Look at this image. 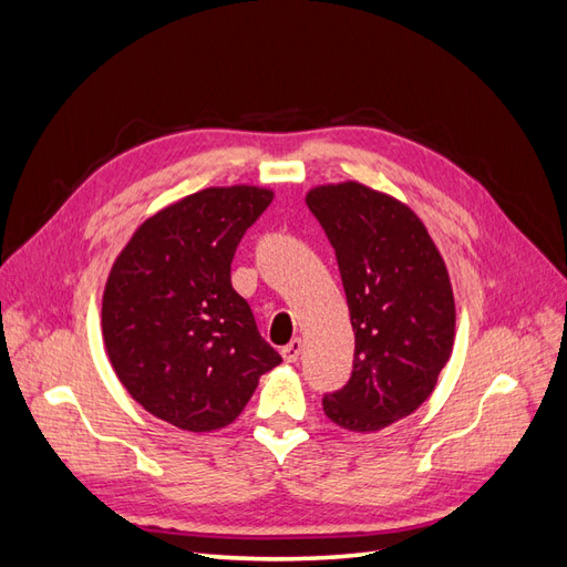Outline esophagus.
I'll return each mask as SVG.
<instances>
[{"mask_svg":"<svg viewBox=\"0 0 567 567\" xmlns=\"http://www.w3.org/2000/svg\"><path fill=\"white\" fill-rule=\"evenodd\" d=\"M300 352H302V340H300V338H293V340H290L288 346L281 350L284 359H286V362H290V364L298 362V359H300Z\"/></svg>","mask_w":567,"mask_h":567,"instance_id":"obj_1","label":"esophagus"}]
</instances>
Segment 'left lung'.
<instances>
[{
    "label": "left lung",
    "mask_w": 567,
    "mask_h": 567,
    "mask_svg": "<svg viewBox=\"0 0 567 567\" xmlns=\"http://www.w3.org/2000/svg\"><path fill=\"white\" fill-rule=\"evenodd\" d=\"M336 250L354 331L350 381L321 400L352 433H373L416 411L454 346V293L431 234L404 203L359 182L307 194Z\"/></svg>",
    "instance_id": "left-lung-1"
}]
</instances>
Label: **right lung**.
Listing matches in <instances>:
<instances>
[{"instance_id":"1","label":"right lung","mask_w":567,"mask_h":567,"mask_svg":"<svg viewBox=\"0 0 567 567\" xmlns=\"http://www.w3.org/2000/svg\"><path fill=\"white\" fill-rule=\"evenodd\" d=\"M274 194L210 186L148 217L109 274L101 329L134 402L182 431L210 433L241 414L281 354L231 288V260Z\"/></svg>"}]
</instances>
